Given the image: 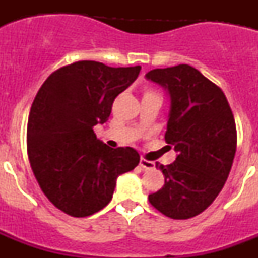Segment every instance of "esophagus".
Returning <instances> with one entry per match:
<instances>
[{"label": "esophagus", "mask_w": 258, "mask_h": 258, "mask_svg": "<svg viewBox=\"0 0 258 258\" xmlns=\"http://www.w3.org/2000/svg\"><path fill=\"white\" fill-rule=\"evenodd\" d=\"M140 165H141V168H143V169H146V170L154 169V168H155V164L152 163V161L146 160V159H141Z\"/></svg>", "instance_id": "1"}]
</instances>
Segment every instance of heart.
Returning <instances> with one entry per match:
<instances>
[{"label": "heart", "mask_w": 258, "mask_h": 258, "mask_svg": "<svg viewBox=\"0 0 258 258\" xmlns=\"http://www.w3.org/2000/svg\"><path fill=\"white\" fill-rule=\"evenodd\" d=\"M147 94H151V93H147Z\"/></svg>", "instance_id": "b5f03b06"}]
</instances>
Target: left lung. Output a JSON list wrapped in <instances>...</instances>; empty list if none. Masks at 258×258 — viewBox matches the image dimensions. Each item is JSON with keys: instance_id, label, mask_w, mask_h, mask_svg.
I'll return each mask as SVG.
<instances>
[{"instance_id": "obj_1", "label": "left lung", "mask_w": 258, "mask_h": 258, "mask_svg": "<svg viewBox=\"0 0 258 258\" xmlns=\"http://www.w3.org/2000/svg\"><path fill=\"white\" fill-rule=\"evenodd\" d=\"M146 79L169 95L165 141L177 152L169 165L156 163L165 183L149 200L166 217L187 220L211 206L229 177L236 151L235 120L222 90L197 68H156Z\"/></svg>"}]
</instances>
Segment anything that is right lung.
<instances>
[{"instance_id":"add662e5","label":"right lung","mask_w":258,"mask_h":258,"mask_svg":"<svg viewBox=\"0 0 258 258\" xmlns=\"http://www.w3.org/2000/svg\"><path fill=\"white\" fill-rule=\"evenodd\" d=\"M140 71L81 60L55 71L38 90L27 125L29 163L42 192L64 213L86 217L103 209L118 175L140 163L136 150L109 149L93 131Z\"/></svg>"}]
</instances>
